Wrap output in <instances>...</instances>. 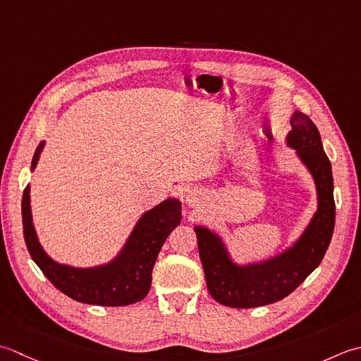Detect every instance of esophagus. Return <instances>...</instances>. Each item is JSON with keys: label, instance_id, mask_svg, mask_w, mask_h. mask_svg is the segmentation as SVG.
I'll return each mask as SVG.
<instances>
[{"label": "esophagus", "instance_id": "1", "mask_svg": "<svg viewBox=\"0 0 361 361\" xmlns=\"http://www.w3.org/2000/svg\"><path fill=\"white\" fill-rule=\"evenodd\" d=\"M187 201H188V204H191V205H195V204H196V196H195V195H188V197H187Z\"/></svg>", "mask_w": 361, "mask_h": 361}]
</instances>
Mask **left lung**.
Here are the masks:
<instances>
[{"label":"left lung","instance_id":"8db88e82","mask_svg":"<svg viewBox=\"0 0 361 361\" xmlns=\"http://www.w3.org/2000/svg\"><path fill=\"white\" fill-rule=\"evenodd\" d=\"M286 145L296 149L314 179L318 210L300 238L286 251L268 260L249 264L233 263L221 237L196 226L197 249L205 281L216 302L233 308H252L277 302L288 296L321 263L335 227L332 165L322 148L314 123L302 112L291 116Z\"/></svg>","mask_w":361,"mask_h":361}]
</instances>
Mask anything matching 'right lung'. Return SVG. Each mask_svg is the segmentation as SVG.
Listing matches in <instances>:
<instances>
[{
	"instance_id": "right-lung-1",
	"label": "right lung",
	"mask_w": 361,
	"mask_h": 361,
	"mask_svg": "<svg viewBox=\"0 0 361 361\" xmlns=\"http://www.w3.org/2000/svg\"><path fill=\"white\" fill-rule=\"evenodd\" d=\"M43 146L45 142L37 146L31 170L37 166ZM29 191L31 190L27 185L21 200L25 241L32 260L57 290L78 302L104 307L135 304L148 294L152 268L160 249L182 219L178 200L170 197L145 212L129 235L126 245L112 262L93 268H73L54 262L43 251L32 224Z\"/></svg>"
}]
</instances>
